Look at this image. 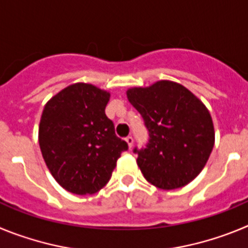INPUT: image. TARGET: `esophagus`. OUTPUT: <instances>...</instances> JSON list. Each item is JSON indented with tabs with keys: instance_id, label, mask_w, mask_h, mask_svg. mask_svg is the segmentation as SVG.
Listing matches in <instances>:
<instances>
[{
	"instance_id": "34e87169",
	"label": "esophagus",
	"mask_w": 248,
	"mask_h": 248,
	"mask_svg": "<svg viewBox=\"0 0 248 248\" xmlns=\"http://www.w3.org/2000/svg\"><path fill=\"white\" fill-rule=\"evenodd\" d=\"M125 141L128 143L129 148H131V146H133V143H134V139H133V137H131V135H129V137L125 138Z\"/></svg>"
}]
</instances>
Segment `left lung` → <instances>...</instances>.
I'll use <instances>...</instances> for the list:
<instances>
[{"label": "left lung", "instance_id": "1", "mask_svg": "<svg viewBox=\"0 0 248 248\" xmlns=\"http://www.w3.org/2000/svg\"><path fill=\"white\" fill-rule=\"evenodd\" d=\"M149 133L145 148H134L144 177L163 190L179 189L198 176L215 143L211 115L181 84L160 80L126 92Z\"/></svg>", "mask_w": 248, "mask_h": 248}]
</instances>
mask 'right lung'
<instances>
[{
	"label": "right lung",
	"mask_w": 248,
	"mask_h": 248,
	"mask_svg": "<svg viewBox=\"0 0 248 248\" xmlns=\"http://www.w3.org/2000/svg\"><path fill=\"white\" fill-rule=\"evenodd\" d=\"M110 94L76 83L46 104L38 141L46 165L63 189L92 195L107 185L126 141L105 115Z\"/></svg>",
	"instance_id": "add662e5"
}]
</instances>
